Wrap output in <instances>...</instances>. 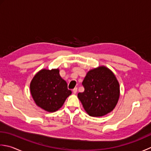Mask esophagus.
Wrapping results in <instances>:
<instances>
[{
  "label": "esophagus",
  "instance_id": "esophagus-1",
  "mask_svg": "<svg viewBox=\"0 0 151 151\" xmlns=\"http://www.w3.org/2000/svg\"><path fill=\"white\" fill-rule=\"evenodd\" d=\"M73 94H76L77 93V92H78V88H74L73 89Z\"/></svg>",
  "mask_w": 151,
  "mask_h": 151
}]
</instances>
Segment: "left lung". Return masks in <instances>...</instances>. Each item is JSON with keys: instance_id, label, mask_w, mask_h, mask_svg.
<instances>
[{"instance_id": "obj_1", "label": "left lung", "mask_w": 151, "mask_h": 151, "mask_svg": "<svg viewBox=\"0 0 151 151\" xmlns=\"http://www.w3.org/2000/svg\"><path fill=\"white\" fill-rule=\"evenodd\" d=\"M82 84L85 91L78 97L88 115L102 116L114 109L119 99L120 86L108 68L100 66L89 70Z\"/></svg>"}]
</instances>
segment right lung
I'll return each mask as SVG.
<instances>
[{"label": "right lung", "mask_w": 151, "mask_h": 151, "mask_svg": "<svg viewBox=\"0 0 151 151\" xmlns=\"http://www.w3.org/2000/svg\"><path fill=\"white\" fill-rule=\"evenodd\" d=\"M30 91L36 105L47 112L59 109L72 94L58 68L40 70L31 80Z\"/></svg>", "instance_id": "1"}]
</instances>
